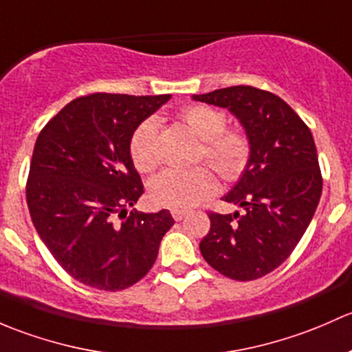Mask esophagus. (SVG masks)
Returning a JSON list of instances; mask_svg holds the SVG:
<instances>
[{
	"instance_id": "34e87169",
	"label": "esophagus",
	"mask_w": 352,
	"mask_h": 352,
	"mask_svg": "<svg viewBox=\"0 0 352 352\" xmlns=\"http://www.w3.org/2000/svg\"><path fill=\"white\" fill-rule=\"evenodd\" d=\"M173 219L176 220V222H179V220H183L184 217L188 215V212H184V210H173Z\"/></svg>"
}]
</instances>
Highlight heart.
<instances>
[{
    "instance_id": "obj_1",
    "label": "heart",
    "mask_w": 352,
    "mask_h": 352,
    "mask_svg": "<svg viewBox=\"0 0 352 352\" xmlns=\"http://www.w3.org/2000/svg\"><path fill=\"white\" fill-rule=\"evenodd\" d=\"M183 122L198 140L201 157L227 179L241 175L249 157L248 139L241 132L226 130L227 120L215 108L193 104L181 113ZM133 164L140 171H152L159 164L157 120L149 118L135 130L130 142ZM217 190V179L206 168L168 169L152 179L149 193L152 201L173 210H190Z\"/></svg>"
}]
</instances>
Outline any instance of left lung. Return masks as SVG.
Masks as SVG:
<instances>
[{"label":"left lung","mask_w":352,"mask_h":352,"mask_svg":"<svg viewBox=\"0 0 352 352\" xmlns=\"http://www.w3.org/2000/svg\"><path fill=\"white\" fill-rule=\"evenodd\" d=\"M195 101L227 108L244 129L249 157L222 200L244 213H210L201 256L223 276L251 281L276 270L305 234L322 195L309 126L288 103L252 86H230Z\"/></svg>","instance_id":"1"}]
</instances>
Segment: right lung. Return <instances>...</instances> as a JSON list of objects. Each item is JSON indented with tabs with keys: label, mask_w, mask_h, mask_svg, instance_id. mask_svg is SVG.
<instances>
[{
	"label": "right lung",
	"mask_w": 352,
	"mask_h": 352,
	"mask_svg": "<svg viewBox=\"0 0 352 352\" xmlns=\"http://www.w3.org/2000/svg\"><path fill=\"white\" fill-rule=\"evenodd\" d=\"M169 98H76L38 133L27 181L32 222L54 259L91 288L118 292L142 280L175 223L169 210L129 213L144 193L133 132Z\"/></svg>",
	"instance_id": "1"
}]
</instances>
